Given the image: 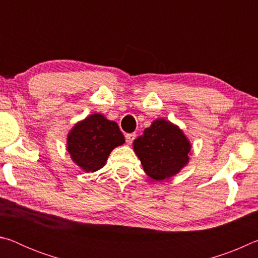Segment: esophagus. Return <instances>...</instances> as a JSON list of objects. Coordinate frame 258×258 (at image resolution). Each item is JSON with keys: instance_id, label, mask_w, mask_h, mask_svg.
Instances as JSON below:
<instances>
[{"instance_id": "esophagus-1", "label": "esophagus", "mask_w": 258, "mask_h": 258, "mask_svg": "<svg viewBox=\"0 0 258 258\" xmlns=\"http://www.w3.org/2000/svg\"><path fill=\"white\" fill-rule=\"evenodd\" d=\"M135 137H137L135 133H130V134L125 135V139H126V142H127V145H132V142L134 141Z\"/></svg>"}]
</instances>
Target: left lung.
Masks as SVG:
<instances>
[{
    "label": "left lung",
    "mask_w": 258,
    "mask_h": 258,
    "mask_svg": "<svg viewBox=\"0 0 258 258\" xmlns=\"http://www.w3.org/2000/svg\"><path fill=\"white\" fill-rule=\"evenodd\" d=\"M133 149L147 175L163 181L176 175L189 163L191 143L178 126L159 118L134 140Z\"/></svg>",
    "instance_id": "8db88e82"
}]
</instances>
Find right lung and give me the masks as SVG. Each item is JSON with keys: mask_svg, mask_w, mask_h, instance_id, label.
<instances>
[{"mask_svg": "<svg viewBox=\"0 0 258 258\" xmlns=\"http://www.w3.org/2000/svg\"><path fill=\"white\" fill-rule=\"evenodd\" d=\"M125 142L116 121L93 113L78 121L67 135V151L85 172H95L106 165L108 156Z\"/></svg>", "mask_w": 258, "mask_h": 258, "instance_id": "add662e5", "label": "right lung"}]
</instances>
